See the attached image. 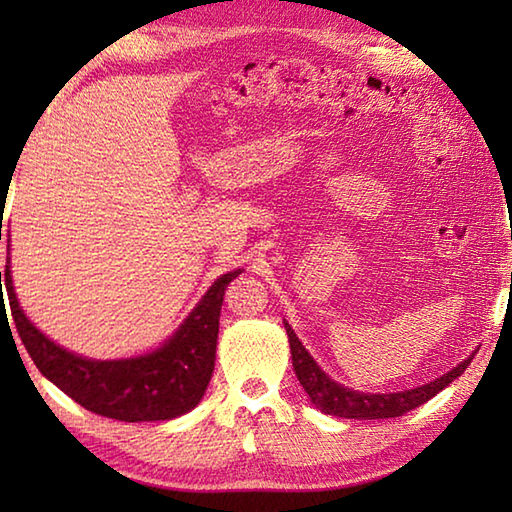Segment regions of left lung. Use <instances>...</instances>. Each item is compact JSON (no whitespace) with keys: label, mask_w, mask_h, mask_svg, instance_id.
Masks as SVG:
<instances>
[{"label":"left lung","mask_w":512,"mask_h":512,"mask_svg":"<svg viewBox=\"0 0 512 512\" xmlns=\"http://www.w3.org/2000/svg\"><path fill=\"white\" fill-rule=\"evenodd\" d=\"M284 329H287L289 345H291V361L293 370H296L298 381L305 388L311 404L318 411L327 415H336V418H352V420H379V418H400V415L413 411L415 406L429 402L433 395L443 391L445 386L452 384L456 377H461L465 368L470 366L472 357L463 359L456 368L445 372L443 377L429 381V384L409 388V391H397V393H361L354 391L334 381L325 370H320L316 359L307 352L305 345L293 332V327L284 320Z\"/></svg>","instance_id":"obj_1"}]
</instances>
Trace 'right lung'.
<instances>
[{"label": "right lung", "instance_id": "add662e5", "mask_svg": "<svg viewBox=\"0 0 512 512\" xmlns=\"http://www.w3.org/2000/svg\"><path fill=\"white\" fill-rule=\"evenodd\" d=\"M237 275H241V268L216 277L176 332L155 350L106 361L60 348L31 323L15 296L11 259L6 262V271H0V293L4 298V284L17 334L33 363L51 384H56L83 409L103 418L162 422L189 413L203 400L214 372L225 287Z\"/></svg>", "mask_w": 512, "mask_h": 512}]
</instances>
